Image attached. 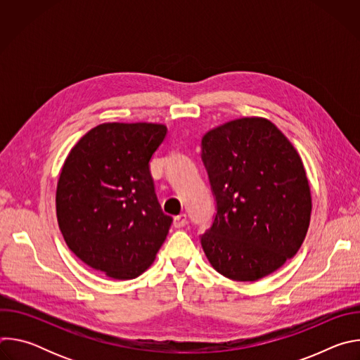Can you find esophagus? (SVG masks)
<instances>
[{
    "mask_svg": "<svg viewBox=\"0 0 360 360\" xmlns=\"http://www.w3.org/2000/svg\"><path fill=\"white\" fill-rule=\"evenodd\" d=\"M188 222V218H186V214H179L174 218V226L175 228H182L185 226Z\"/></svg>",
    "mask_w": 360,
    "mask_h": 360,
    "instance_id": "esophagus-1",
    "label": "esophagus"
}]
</instances>
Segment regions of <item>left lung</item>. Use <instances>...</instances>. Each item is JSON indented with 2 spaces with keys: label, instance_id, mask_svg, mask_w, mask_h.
<instances>
[{
  "label": "left lung",
  "instance_id": "obj_1",
  "mask_svg": "<svg viewBox=\"0 0 360 360\" xmlns=\"http://www.w3.org/2000/svg\"><path fill=\"white\" fill-rule=\"evenodd\" d=\"M200 158L217 202L200 235L211 265L252 282L279 269L299 250L312 199L299 153L265 118H242L205 134Z\"/></svg>",
  "mask_w": 360,
  "mask_h": 360
}]
</instances>
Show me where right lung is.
Wrapping results in <instances>:
<instances>
[{
    "label": "right lung",
    "instance_id": "obj_1",
    "mask_svg": "<svg viewBox=\"0 0 360 360\" xmlns=\"http://www.w3.org/2000/svg\"><path fill=\"white\" fill-rule=\"evenodd\" d=\"M165 136L160 124H101L63 167L56 199L63 236L84 264L110 278L146 271L171 228L149 169Z\"/></svg>",
    "mask_w": 360,
    "mask_h": 360
}]
</instances>
